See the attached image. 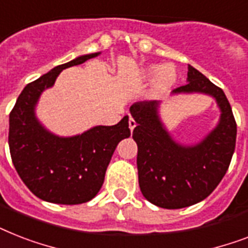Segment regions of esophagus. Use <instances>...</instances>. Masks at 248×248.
<instances>
[{"mask_svg": "<svg viewBox=\"0 0 248 248\" xmlns=\"http://www.w3.org/2000/svg\"><path fill=\"white\" fill-rule=\"evenodd\" d=\"M128 127H130V130H131V131L136 127V122H135V120L132 118V117H130V118H128Z\"/></svg>", "mask_w": 248, "mask_h": 248, "instance_id": "esophagus-1", "label": "esophagus"}]
</instances>
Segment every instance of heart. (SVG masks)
Returning <instances> with one entry per match:
<instances>
[{"instance_id":"heart-1","label":"heart","mask_w":248,"mask_h":248,"mask_svg":"<svg viewBox=\"0 0 248 248\" xmlns=\"http://www.w3.org/2000/svg\"><path fill=\"white\" fill-rule=\"evenodd\" d=\"M148 77H157L155 78V89L157 91H165L172 85L176 79V73L175 69L170 65H163L161 67H151L147 71Z\"/></svg>"}]
</instances>
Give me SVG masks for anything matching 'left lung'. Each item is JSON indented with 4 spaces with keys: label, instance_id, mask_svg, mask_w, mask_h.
Here are the masks:
<instances>
[{
    "label": "left lung",
    "instance_id": "1",
    "mask_svg": "<svg viewBox=\"0 0 248 248\" xmlns=\"http://www.w3.org/2000/svg\"><path fill=\"white\" fill-rule=\"evenodd\" d=\"M173 93H204L215 97L221 118L217 127L194 147L175 143L157 116L155 100L135 103L130 108L138 124L132 138L138 144V172L143 196L151 203L175 210L203 201L219 185L235 149L237 124L220 87L192 65L188 83Z\"/></svg>",
    "mask_w": 248,
    "mask_h": 248
}]
</instances>
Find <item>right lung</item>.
<instances>
[{"label": "right lung", "mask_w": 248, "mask_h": 248, "mask_svg": "<svg viewBox=\"0 0 248 248\" xmlns=\"http://www.w3.org/2000/svg\"><path fill=\"white\" fill-rule=\"evenodd\" d=\"M96 55L79 56L28 83L10 112L9 147L15 170L34 196L51 203L93 200L104 183L117 144L131 135L127 116L114 126H96L73 138L52 135L34 117L41 93L54 85L60 72Z\"/></svg>", "instance_id": "add662e5"}]
</instances>
